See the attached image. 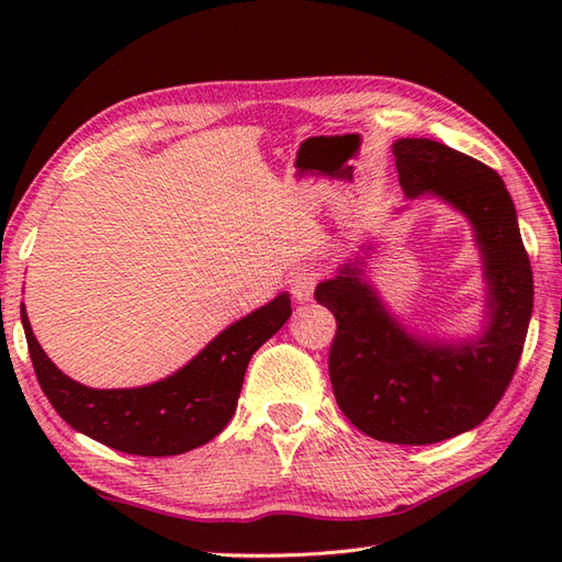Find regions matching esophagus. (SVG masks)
<instances>
[{
  "label": "esophagus",
  "mask_w": 562,
  "mask_h": 562,
  "mask_svg": "<svg viewBox=\"0 0 562 562\" xmlns=\"http://www.w3.org/2000/svg\"><path fill=\"white\" fill-rule=\"evenodd\" d=\"M321 280V272L316 268H300L296 272H292L290 280V290L296 302H308L314 296L316 284Z\"/></svg>",
  "instance_id": "obj_1"
}]
</instances>
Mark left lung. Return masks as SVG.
Listing matches in <instances>:
<instances>
[{
    "label": "left lung",
    "instance_id": "8db88e82",
    "mask_svg": "<svg viewBox=\"0 0 562 562\" xmlns=\"http://www.w3.org/2000/svg\"><path fill=\"white\" fill-rule=\"evenodd\" d=\"M393 157L405 198H441L473 224L487 282L485 330L463 342L411 336L357 262L321 282L316 302L338 324L328 374L345 417L379 441L417 447L469 432L505 396L527 340L533 274L515 202L491 166L423 137L398 139Z\"/></svg>",
    "mask_w": 562,
    "mask_h": 562
}]
</instances>
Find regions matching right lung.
Listing matches in <instances>:
<instances>
[{
    "label": "right lung",
    "instance_id": "add662e5",
    "mask_svg": "<svg viewBox=\"0 0 562 562\" xmlns=\"http://www.w3.org/2000/svg\"><path fill=\"white\" fill-rule=\"evenodd\" d=\"M290 294L224 328L183 369L139 389H89L50 362L33 336L26 308L31 362L47 401L63 420L101 445L137 457H176L207 445L229 425L246 367L262 342L290 318Z\"/></svg>",
    "mask_w": 562,
    "mask_h": 562
}]
</instances>
